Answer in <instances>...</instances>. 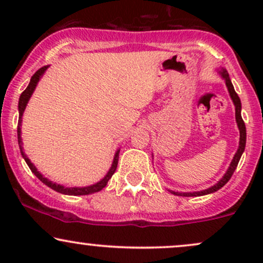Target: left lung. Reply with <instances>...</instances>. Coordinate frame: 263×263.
Segmentation results:
<instances>
[{"label": "left lung", "mask_w": 263, "mask_h": 263, "mask_svg": "<svg viewBox=\"0 0 263 263\" xmlns=\"http://www.w3.org/2000/svg\"><path fill=\"white\" fill-rule=\"evenodd\" d=\"M219 73L222 77V79L225 80V84H226V86H228V90H229V92H230V96H231L232 101H234V105H235V116H236V122H237L238 129H240V143H238V149H237V152L235 153L234 158H232L229 170L226 171L224 177H222L221 179H220L219 182L215 184V185L210 186V188H208L205 190H201V192H193V193H178V192H173V190H171V193H173V194H176V195H180V197H200V195L210 194V193H214V192H216V190L221 189L222 186H224L225 184L228 183L229 180H230V178L232 177V174H234L235 170H236L238 161H240L241 156H242L243 151H245L246 127H245V122H243L242 117H241V101H240V98H238L236 91H235L234 85L231 84L230 77H229L228 71H226L225 69H222V70H220Z\"/></svg>", "instance_id": "obj_1"}]
</instances>
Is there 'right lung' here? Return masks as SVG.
Segmentation results:
<instances>
[{"label": "right lung", "instance_id": "obj_1", "mask_svg": "<svg viewBox=\"0 0 263 263\" xmlns=\"http://www.w3.org/2000/svg\"><path fill=\"white\" fill-rule=\"evenodd\" d=\"M48 69V65L43 66V68L38 69L37 71H35L34 75L31 78V81H29L28 86H27V89L21 93L20 96V101H18V111H20V119H18V126H17V136H18V144H20V149H21V155H22L23 158H25V161L27 164H28L29 170H31L33 173H34V176L38 178L39 180H41L42 183H44L45 185H48L49 188H52L53 190H55V192L58 193H62V194H66V195H87V194H92V193H96V192H100L102 188H105L106 186V184L108 182V179H110L111 177H112V174L115 173V171H116L117 168V163H119V153H120V149H117L116 155L114 157V162H112V165H111L110 171L107 172L106 176L104 177V179H101L100 182L96 183V184H92V185H89V186H83V188H65V186L60 185V184H57V183H53L50 182L49 179H47V178L42 176L41 173L37 171V168L33 165V163L29 161V158L25 155V152H23V147H22V138H21V125H22V115L25 112L26 110V106L27 104H28L29 99H31L33 91H34L35 86H37L39 79L42 78V75L44 74V71Z\"/></svg>", "mask_w": 263, "mask_h": 263}]
</instances>
